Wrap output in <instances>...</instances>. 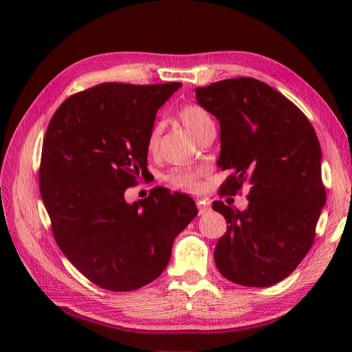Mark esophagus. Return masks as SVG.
<instances>
[{
  "label": "esophagus",
  "mask_w": 352,
  "mask_h": 352,
  "mask_svg": "<svg viewBox=\"0 0 352 352\" xmlns=\"http://www.w3.org/2000/svg\"><path fill=\"white\" fill-rule=\"evenodd\" d=\"M197 209H199V214H205L208 212H210V206L205 202H202V200H197Z\"/></svg>",
  "instance_id": "1"
}]
</instances>
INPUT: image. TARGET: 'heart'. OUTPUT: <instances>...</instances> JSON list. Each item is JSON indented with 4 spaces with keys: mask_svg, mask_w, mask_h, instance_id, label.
Returning a JSON list of instances; mask_svg holds the SVG:
<instances>
[{
    "mask_svg": "<svg viewBox=\"0 0 352 352\" xmlns=\"http://www.w3.org/2000/svg\"><path fill=\"white\" fill-rule=\"evenodd\" d=\"M179 120L185 125V128L195 136L197 138L200 133H202L209 125L213 124L210 116L208 114L206 110L199 106H185L179 110ZM162 135V125L156 124L152 131L148 133L147 138V150L148 152H156V148L159 146ZM168 184L173 188L182 189V190H196L200 184H199V173L197 171H190V170H175L167 177Z\"/></svg>",
    "mask_w": 352,
    "mask_h": 352,
    "instance_id": "obj_1",
    "label": "heart"
}]
</instances>
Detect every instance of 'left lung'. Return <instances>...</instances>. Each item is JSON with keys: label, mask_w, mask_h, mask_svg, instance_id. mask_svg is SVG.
Listing matches in <instances>:
<instances>
[{"label": "left lung", "mask_w": 352, "mask_h": 352, "mask_svg": "<svg viewBox=\"0 0 352 352\" xmlns=\"http://www.w3.org/2000/svg\"><path fill=\"white\" fill-rule=\"evenodd\" d=\"M195 93L220 124L217 166L232 173L221 193L234 195L243 181L250 185L245 210L213 202L227 221L216 266L239 285L277 284L308 254L326 204L315 129L287 97L254 78L220 80Z\"/></svg>", "instance_id": "8db88e82"}]
</instances>
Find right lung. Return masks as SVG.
I'll use <instances>...</instances> for the list:
<instances>
[{
    "instance_id": "right-lung-1",
    "label": "right lung",
    "mask_w": 352,
    "mask_h": 352,
    "mask_svg": "<svg viewBox=\"0 0 352 352\" xmlns=\"http://www.w3.org/2000/svg\"><path fill=\"white\" fill-rule=\"evenodd\" d=\"M181 86L102 83L68 97L48 124L43 204L64 255L98 287L132 291L152 283L197 214L192 197L166 188L125 200L146 170L156 113Z\"/></svg>"
}]
</instances>
